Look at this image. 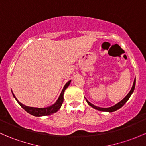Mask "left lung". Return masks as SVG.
<instances>
[{
  "instance_id": "1",
  "label": "left lung",
  "mask_w": 146,
  "mask_h": 146,
  "mask_svg": "<svg viewBox=\"0 0 146 146\" xmlns=\"http://www.w3.org/2000/svg\"><path fill=\"white\" fill-rule=\"evenodd\" d=\"M135 85H136V78H135L134 82H133V86H132L131 90L130 92H129V93H128V95H126V96L125 97V98H123V99L121 101H120L119 103H117V104H115V105L112 106V107H108V108H102V107H97V106H95V105H94V104H92V103L88 101L87 99H86V101H87V102H88V104H89L90 106H91V107H93V108L95 109V110H99V111H108V112H112V111H116V110H119V109H120L121 107L122 106H123V104H124L125 103H126V102L128 101V100L129 99V98H130V96H131V94L133 93V90H134Z\"/></svg>"
}]
</instances>
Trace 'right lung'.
Listing matches in <instances>:
<instances>
[{
  "mask_svg": "<svg viewBox=\"0 0 146 146\" xmlns=\"http://www.w3.org/2000/svg\"><path fill=\"white\" fill-rule=\"evenodd\" d=\"M70 81L71 80H69L67 83L65 85V86L64 87V89L62 90L61 91V93L60 95L59 98L57 100V101L54 103L53 105L50 106V107H46V108H37V107H27V106L24 105V104H22L21 102H20L18 100H17V98H15V96L14 95V94L13 93V96L14 98H15V100H17L18 104L27 111V113L29 114H32V115L35 116V117H42V116H48L51 115V114H54V113H56L60 108H61V105H62V103L64 102V91L66 88L68 87V85H70Z\"/></svg>",
  "mask_w": 146,
  "mask_h": 146,
  "instance_id": "right-lung-1",
  "label": "right lung"
}]
</instances>
